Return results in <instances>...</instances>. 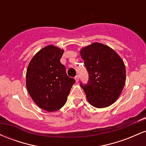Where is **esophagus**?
Masks as SVG:
<instances>
[{
	"label": "esophagus",
	"mask_w": 146,
	"mask_h": 146,
	"mask_svg": "<svg viewBox=\"0 0 146 146\" xmlns=\"http://www.w3.org/2000/svg\"><path fill=\"white\" fill-rule=\"evenodd\" d=\"M79 79H80V78H79V75H76V76L75 77V81H76V82H78Z\"/></svg>",
	"instance_id": "1"
}]
</instances>
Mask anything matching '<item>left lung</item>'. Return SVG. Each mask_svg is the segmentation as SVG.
<instances>
[{
    "label": "left lung",
    "mask_w": 146,
    "mask_h": 146,
    "mask_svg": "<svg viewBox=\"0 0 146 146\" xmlns=\"http://www.w3.org/2000/svg\"><path fill=\"white\" fill-rule=\"evenodd\" d=\"M88 73L86 84L80 83L93 106L108 107L117 101L125 83V67L120 56L106 45L94 42L80 50Z\"/></svg>",
    "instance_id": "obj_1"
}]
</instances>
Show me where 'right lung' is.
<instances>
[{
  "label": "right lung",
  "mask_w": 146,
  "mask_h": 146,
  "mask_svg": "<svg viewBox=\"0 0 146 146\" xmlns=\"http://www.w3.org/2000/svg\"><path fill=\"white\" fill-rule=\"evenodd\" d=\"M64 50L48 45L33 57L26 74V86L33 102L42 109L53 112L60 109L75 80L69 78L60 62Z\"/></svg>",
  "instance_id": "right-lung-1"
}]
</instances>
